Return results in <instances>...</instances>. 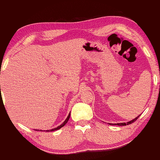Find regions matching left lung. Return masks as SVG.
I'll list each match as a JSON object with an SVG mask.
<instances>
[{
  "mask_svg": "<svg viewBox=\"0 0 160 160\" xmlns=\"http://www.w3.org/2000/svg\"><path fill=\"white\" fill-rule=\"evenodd\" d=\"M139 116L140 115H139L138 116H137V117L135 118V119H132V120H131V121H129V122H122V123H117V124H115V125H119V126H124V125H130V124H131V123H133V122H134L136 120H137L138 118L139 117ZM110 125H111V124H110ZM114 125V124H113ZM111 125H113V124H112Z\"/></svg>",
  "mask_w": 160,
  "mask_h": 160,
  "instance_id": "obj_1",
  "label": "left lung"
}]
</instances>
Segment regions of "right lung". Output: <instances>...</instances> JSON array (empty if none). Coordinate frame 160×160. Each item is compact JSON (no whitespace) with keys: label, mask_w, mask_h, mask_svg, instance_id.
Here are the masks:
<instances>
[{"label":"right lung","mask_w":160,"mask_h":160,"mask_svg":"<svg viewBox=\"0 0 160 160\" xmlns=\"http://www.w3.org/2000/svg\"><path fill=\"white\" fill-rule=\"evenodd\" d=\"M70 113H69V115H68V117H67V119L64 120V122H63V123L62 124V125H59V126H58V127H57V128H52V129H51V130H47L46 131H47V132H49V131H57V130L60 129V128H62L63 127V126H64L65 125H66V124H67V122H68L69 119H70Z\"/></svg>","instance_id":"1"}]
</instances>
